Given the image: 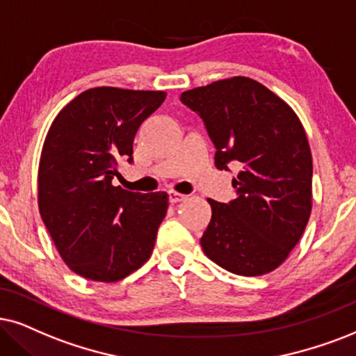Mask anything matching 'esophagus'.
Instances as JSON below:
<instances>
[{"label":"esophagus","instance_id":"obj_1","mask_svg":"<svg viewBox=\"0 0 356 356\" xmlns=\"http://www.w3.org/2000/svg\"><path fill=\"white\" fill-rule=\"evenodd\" d=\"M184 199H186V195H184V193H179L175 191L169 192V202H170V204H177V202H182Z\"/></svg>","mask_w":356,"mask_h":356}]
</instances>
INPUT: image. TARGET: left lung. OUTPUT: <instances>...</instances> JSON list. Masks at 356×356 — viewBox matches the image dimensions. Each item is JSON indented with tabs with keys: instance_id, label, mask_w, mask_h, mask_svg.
I'll use <instances>...</instances> for the list:
<instances>
[{
	"instance_id": "obj_1",
	"label": "left lung",
	"mask_w": 356,
	"mask_h": 356,
	"mask_svg": "<svg viewBox=\"0 0 356 356\" xmlns=\"http://www.w3.org/2000/svg\"><path fill=\"white\" fill-rule=\"evenodd\" d=\"M181 102L204 121L215 165L240 169L235 200L209 199L202 250L240 276L271 273L298 245L312 210V154L298 115L248 77L187 90Z\"/></svg>"
}]
</instances>
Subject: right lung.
Segmentation results:
<instances>
[{
    "label": "right lung",
    "instance_id": "right-lung-1",
    "mask_svg": "<svg viewBox=\"0 0 356 356\" xmlns=\"http://www.w3.org/2000/svg\"><path fill=\"white\" fill-rule=\"evenodd\" d=\"M164 92L97 87L62 108L39 163V211L72 271L100 282L141 268L165 217V192L113 186L121 159L133 163L134 134L163 105Z\"/></svg>",
    "mask_w": 356,
    "mask_h": 356
}]
</instances>
